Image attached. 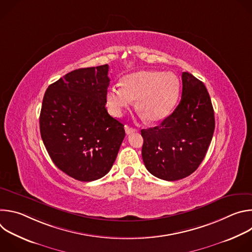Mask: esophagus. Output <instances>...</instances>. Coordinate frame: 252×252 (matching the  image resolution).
<instances>
[{
  "label": "esophagus",
  "instance_id": "34e87169",
  "mask_svg": "<svg viewBox=\"0 0 252 252\" xmlns=\"http://www.w3.org/2000/svg\"><path fill=\"white\" fill-rule=\"evenodd\" d=\"M125 129H126V134H130V133H132V132H135V131H136V129H135V128L130 127V126H125Z\"/></svg>",
  "mask_w": 252,
  "mask_h": 252
}]
</instances>
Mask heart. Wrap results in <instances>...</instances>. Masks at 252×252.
I'll return each instance as SVG.
<instances>
[{
    "mask_svg": "<svg viewBox=\"0 0 252 252\" xmlns=\"http://www.w3.org/2000/svg\"><path fill=\"white\" fill-rule=\"evenodd\" d=\"M121 85L106 94L111 112L119 116L136 99L137 112L152 124L167 118L178 94V80L172 73L139 70L126 76Z\"/></svg>",
    "mask_w": 252,
    "mask_h": 252,
    "instance_id": "heart-1",
    "label": "heart"
}]
</instances>
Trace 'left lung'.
<instances>
[{
  "mask_svg": "<svg viewBox=\"0 0 252 252\" xmlns=\"http://www.w3.org/2000/svg\"><path fill=\"white\" fill-rule=\"evenodd\" d=\"M182 80V99L173 113L159 126L141 129V156L147 169L168 182L197 169L215 126L211 99L203 83L188 71H184Z\"/></svg>",
  "mask_w": 252,
  "mask_h": 252,
  "instance_id": "left-lung-1",
  "label": "left lung"
}]
</instances>
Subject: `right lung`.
I'll list each match as a JSON object with an SVG mask.
<instances>
[{
    "instance_id": "add662e5",
    "label": "right lung",
    "mask_w": 252,
    "mask_h": 252,
    "mask_svg": "<svg viewBox=\"0 0 252 252\" xmlns=\"http://www.w3.org/2000/svg\"><path fill=\"white\" fill-rule=\"evenodd\" d=\"M109 65L75 69L47 89L40 131L53 162L80 182L109 172L126 131L105 109Z\"/></svg>"
}]
</instances>
